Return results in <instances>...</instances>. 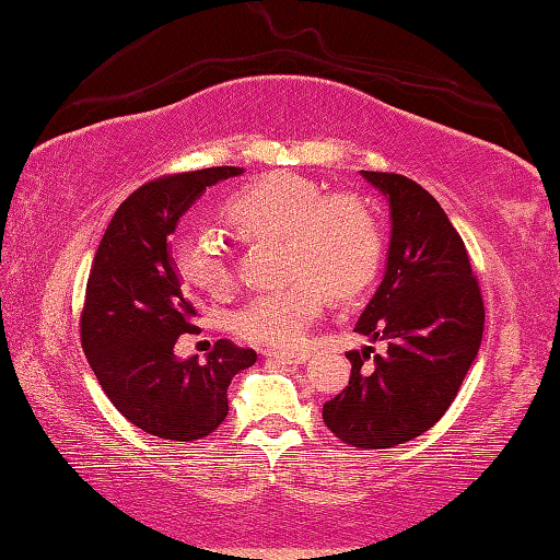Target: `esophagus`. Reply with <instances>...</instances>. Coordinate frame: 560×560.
Wrapping results in <instances>:
<instances>
[{
    "instance_id": "34e87169",
    "label": "esophagus",
    "mask_w": 560,
    "mask_h": 560,
    "mask_svg": "<svg viewBox=\"0 0 560 560\" xmlns=\"http://www.w3.org/2000/svg\"><path fill=\"white\" fill-rule=\"evenodd\" d=\"M265 357L280 364H302L307 359V351H265Z\"/></svg>"
}]
</instances>
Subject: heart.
I'll return each instance as SVG.
<instances>
[{"instance_id": "b5f03b06", "label": "heart", "mask_w": 560, "mask_h": 560, "mask_svg": "<svg viewBox=\"0 0 560 560\" xmlns=\"http://www.w3.org/2000/svg\"><path fill=\"white\" fill-rule=\"evenodd\" d=\"M223 219L241 238H282V262L292 282L253 298L235 329L255 345L295 349L329 302L357 295L378 270V219L359 194H325L317 182L292 172L258 176L223 203ZM176 260L184 278L209 295H225L235 272L223 241L213 233H191L179 243Z\"/></svg>"}]
</instances>
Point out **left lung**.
Returning <instances> with one entry per match:
<instances>
[{"label":"left lung","instance_id":"8db88e82","mask_svg":"<svg viewBox=\"0 0 560 560\" xmlns=\"http://www.w3.org/2000/svg\"><path fill=\"white\" fill-rule=\"evenodd\" d=\"M390 203L386 275L354 331L386 341L347 351L351 376L322 408L349 447L386 450L433 428L482 345L485 302L465 241L423 186L394 172H361Z\"/></svg>","mask_w":560,"mask_h":560}]
</instances>
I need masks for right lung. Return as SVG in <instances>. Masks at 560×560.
Listing matches in <instances>:
<instances>
[{"label":"right lung","instance_id":"right-lung-1","mask_svg":"<svg viewBox=\"0 0 560 560\" xmlns=\"http://www.w3.org/2000/svg\"><path fill=\"white\" fill-rule=\"evenodd\" d=\"M238 166L164 174L132 191L97 245L81 312V345L113 406L144 433L172 443L211 435L229 416V384L255 364L253 349L219 339L209 359H176L196 335L191 290L172 258V233L206 186Z\"/></svg>","mask_w":560,"mask_h":560}]
</instances>
